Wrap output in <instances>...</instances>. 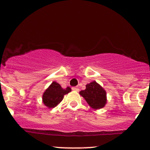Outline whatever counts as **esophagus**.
Listing matches in <instances>:
<instances>
[{
  "instance_id": "1",
  "label": "esophagus",
  "mask_w": 150,
  "mask_h": 150,
  "mask_svg": "<svg viewBox=\"0 0 150 150\" xmlns=\"http://www.w3.org/2000/svg\"><path fill=\"white\" fill-rule=\"evenodd\" d=\"M72 89H73V91H76V92H79V88L77 87H72Z\"/></svg>"
}]
</instances>
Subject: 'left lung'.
I'll return each instance as SVG.
<instances>
[{
  "instance_id": "obj_1",
  "label": "left lung",
  "mask_w": 150,
  "mask_h": 150,
  "mask_svg": "<svg viewBox=\"0 0 150 150\" xmlns=\"http://www.w3.org/2000/svg\"><path fill=\"white\" fill-rule=\"evenodd\" d=\"M80 94L94 109H99L104 107L106 104V91L95 81L87 84L86 89L80 91Z\"/></svg>"
}]
</instances>
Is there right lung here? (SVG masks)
Masks as SVG:
<instances>
[{"label":"right lung","instance_id":"add662e5","mask_svg":"<svg viewBox=\"0 0 150 150\" xmlns=\"http://www.w3.org/2000/svg\"><path fill=\"white\" fill-rule=\"evenodd\" d=\"M70 92H71L70 87L63 89L57 82H53L43 94V103L49 108L56 107L63 100L65 94H68Z\"/></svg>","mask_w":150,"mask_h":150}]
</instances>
